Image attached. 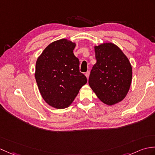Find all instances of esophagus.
<instances>
[{
  "instance_id": "esophagus-1",
  "label": "esophagus",
  "mask_w": 155,
  "mask_h": 155,
  "mask_svg": "<svg viewBox=\"0 0 155 155\" xmlns=\"http://www.w3.org/2000/svg\"><path fill=\"white\" fill-rule=\"evenodd\" d=\"M89 74H90V71H89L86 72V73H85V75H86V78H87V79H88V78H89Z\"/></svg>"
}]
</instances>
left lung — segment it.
<instances>
[{"instance_id": "obj_1", "label": "left lung", "mask_w": 155, "mask_h": 155, "mask_svg": "<svg viewBox=\"0 0 155 155\" xmlns=\"http://www.w3.org/2000/svg\"><path fill=\"white\" fill-rule=\"evenodd\" d=\"M96 63L90 74L88 84L98 98L111 106L126 96L132 79V67L117 46L106 43L96 46Z\"/></svg>"}]
</instances>
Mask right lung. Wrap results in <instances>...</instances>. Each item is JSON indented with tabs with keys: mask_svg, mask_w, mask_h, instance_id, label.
I'll return each mask as SVG.
<instances>
[{
	"mask_svg": "<svg viewBox=\"0 0 155 155\" xmlns=\"http://www.w3.org/2000/svg\"><path fill=\"white\" fill-rule=\"evenodd\" d=\"M75 44L66 39L51 43L38 57L35 77L39 92L49 106L64 109L70 106L87 82L74 56Z\"/></svg>",
	"mask_w": 155,
	"mask_h": 155,
	"instance_id": "add662e5",
	"label": "right lung"
}]
</instances>
